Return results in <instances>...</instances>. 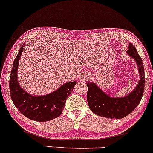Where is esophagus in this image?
Wrapping results in <instances>:
<instances>
[{"mask_svg":"<svg viewBox=\"0 0 153 153\" xmlns=\"http://www.w3.org/2000/svg\"><path fill=\"white\" fill-rule=\"evenodd\" d=\"M89 76L88 75L85 74V73H82L80 76V80H82V81H85V80H88Z\"/></svg>","mask_w":153,"mask_h":153,"instance_id":"1","label":"esophagus"}]
</instances>
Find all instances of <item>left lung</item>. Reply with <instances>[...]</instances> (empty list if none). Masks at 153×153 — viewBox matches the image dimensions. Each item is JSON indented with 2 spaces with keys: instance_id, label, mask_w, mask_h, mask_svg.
<instances>
[{
  "instance_id": "8db88e82",
  "label": "left lung",
  "mask_w": 153,
  "mask_h": 153,
  "mask_svg": "<svg viewBox=\"0 0 153 153\" xmlns=\"http://www.w3.org/2000/svg\"><path fill=\"white\" fill-rule=\"evenodd\" d=\"M127 53L137 63L140 80L135 89L122 97H111L94 82L88 81L87 101L91 111L108 119H122L131 114L138 106L143 96L145 71L143 59L133 45L129 44Z\"/></svg>"
}]
</instances>
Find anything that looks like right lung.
<instances>
[{"mask_svg":"<svg viewBox=\"0 0 153 153\" xmlns=\"http://www.w3.org/2000/svg\"><path fill=\"white\" fill-rule=\"evenodd\" d=\"M24 47V45L21 47L10 72L9 88L12 101L19 111L31 120L47 122L57 118L62 114L67 98L77 82H67L56 91L44 96H36L27 93L20 86L17 77Z\"/></svg>","mask_w":153,"mask_h":153,"instance_id":"right-lung-1","label":"right lung"}]
</instances>
